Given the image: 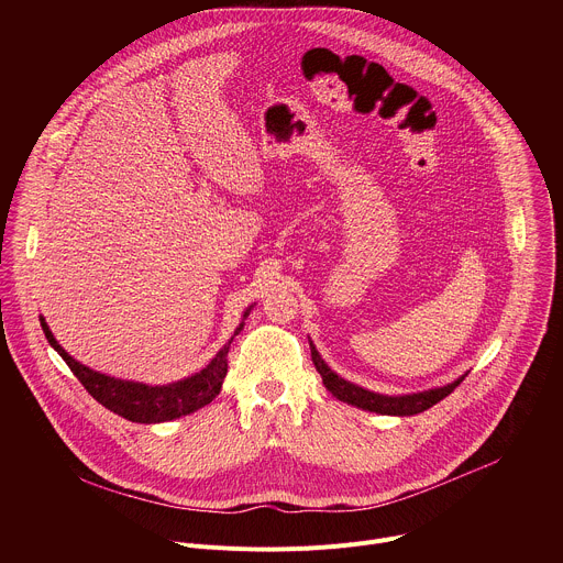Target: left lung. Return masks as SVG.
<instances>
[{
	"label": "left lung",
	"instance_id": "8db88e82",
	"mask_svg": "<svg viewBox=\"0 0 563 563\" xmlns=\"http://www.w3.org/2000/svg\"><path fill=\"white\" fill-rule=\"evenodd\" d=\"M309 347H311V361H313L320 378H323L325 387L332 391V396H336L347 406H354V408H361L367 412H376V415H387V417H412V415L426 412L428 408L437 406L439 400H443L448 394H452L454 387L467 376V372H465L463 376H459L456 380H452L448 385L423 389V391H412V394H378V391L365 389L352 380H345L323 361V356L318 354V350L311 341H309Z\"/></svg>",
	"mask_w": 563,
	"mask_h": 563
}]
</instances>
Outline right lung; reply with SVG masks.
I'll return each mask as SVG.
<instances>
[{
    "label": "right lung",
    "instance_id": "obj_1",
    "mask_svg": "<svg viewBox=\"0 0 563 563\" xmlns=\"http://www.w3.org/2000/svg\"><path fill=\"white\" fill-rule=\"evenodd\" d=\"M254 305H250L243 313V320L235 328L233 336L243 330L245 318L250 316ZM42 330L51 347L66 361L77 380L87 387V391L113 415L133 421V423H165L180 417H187L205 406L220 394L222 380L227 376V354L233 336L218 350V354L196 374L167 383V385H148L140 380H124L102 372H96L79 361H75L53 336L44 316H40Z\"/></svg>",
    "mask_w": 563,
    "mask_h": 563
}]
</instances>
